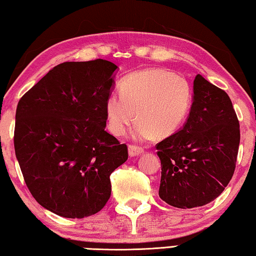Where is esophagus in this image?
<instances>
[{"label": "esophagus", "instance_id": "34e87169", "mask_svg": "<svg viewBox=\"0 0 256 256\" xmlns=\"http://www.w3.org/2000/svg\"><path fill=\"white\" fill-rule=\"evenodd\" d=\"M128 152H129V156H130V157H136V156L142 154L144 151H143L142 148H138V146H129Z\"/></svg>", "mask_w": 256, "mask_h": 256}]
</instances>
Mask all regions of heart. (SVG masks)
I'll return each mask as SVG.
<instances>
[{"instance_id":"obj_1","label":"heart","mask_w":256,"mask_h":256,"mask_svg":"<svg viewBox=\"0 0 256 256\" xmlns=\"http://www.w3.org/2000/svg\"><path fill=\"white\" fill-rule=\"evenodd\" d=\"M120 94L105 102L107 126L114 136L126 135L134 120V137L146 142L179 130L192 106V88L182 76L162 68H148L122 80ZM136 116H134V113Z\"/></svg>"}]
</instances>
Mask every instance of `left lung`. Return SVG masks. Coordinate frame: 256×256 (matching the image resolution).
I'll return each mask as SVG.
<instances>
[{
  "mask_svg": "<svg viewBox=\"0 0 256 256\" xmlns=\"http://www.w3.org/2000/svg\"><path fill=\"white\" fill-rule=\"evenodd\" d=\"M192 104L184 127L159 142V198L190 209L217 198L236 168L240 143L236 114L228 94L196 75Z\"/></svg>",
  "mask_w": 256,
  "mask_h": 256,
  "instance_id": "1",
  "label": "left lung"
}]
</instances>
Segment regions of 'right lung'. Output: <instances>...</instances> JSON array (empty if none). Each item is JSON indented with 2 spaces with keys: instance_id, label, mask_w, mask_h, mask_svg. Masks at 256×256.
Masks as SVG:
<instances>
[{
  "instance_id": "obj_1",
  "label": "right lung",
  "mask_w": 256,
  "mask_h": 256,
  "mask_svg": "<svg viewBox=\"0 0 256 256\" xmlns=\"http://www.w3.org/2000/svg\"><path fill=\"white\" fill-rule=\"evenodd\" d=\"M118 66L64 62L20 98L14 152L25 184L44 208L66 218L97 214L110 196V176L128 159L105 130V102Z\"/></svg>"
}]
</instances>
